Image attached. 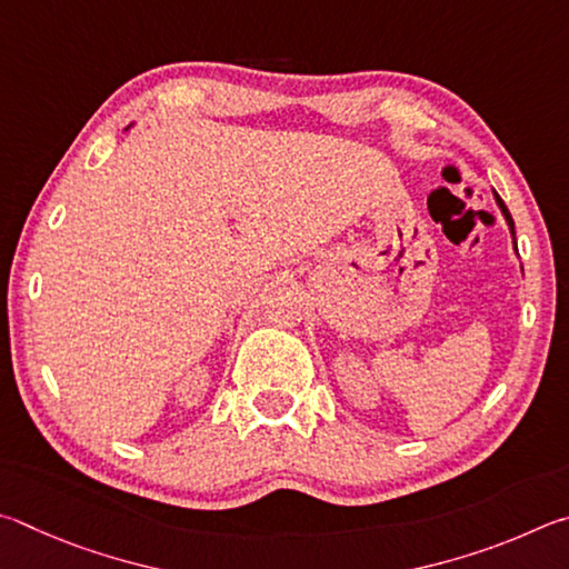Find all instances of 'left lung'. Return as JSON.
Returning <instances> with one entry per match:
<instances>
[{
  "instance_id": "8db88e82",
  "label": "left lung",
  "mask_w": 569,
  "mask_h": 569,
  "mask_svg": "<svg viewBox=\"0 0 569 569\" xmlns=\"http://www.w3.org/2000/svg\"><path fill=\"white\" fill-rule=\"evenodd\" d=\"M495 199H497V204H500V209H502V214H505V219H507V224H510V229H512V234H515V222H512V214L507 212V207H505V202H502V197L495 192ZM517 247V244H515Z\"/></svg>"
}]
</instances>
